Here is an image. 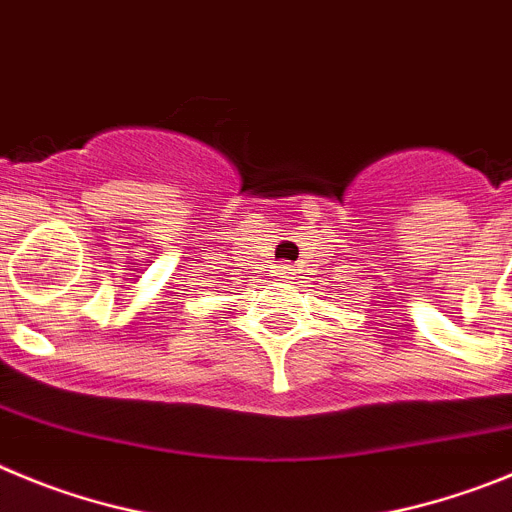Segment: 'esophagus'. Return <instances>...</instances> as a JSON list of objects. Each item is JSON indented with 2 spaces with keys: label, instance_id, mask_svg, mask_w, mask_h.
Masks as SVG:
<instances>
[{
  "label": "esophagus",
  "instance_id": "1",
  "mask_svg": "<svg viewBox=\"0 0 512 512\" xmlns=\"http://www.w3.org/2000/svg\"><path fill=\"white\" fill-rule=\"evenodd\" d=\"M278 275H280V278H290V275H293V267H290V265H280L278 267Z\"/></svg>",
  "mask_w": 512,
  "mask_h": 512
}]
</instances>
